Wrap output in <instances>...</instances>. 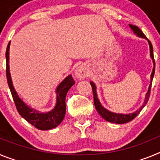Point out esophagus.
Instances as JSON below:
<instances>
[{
	"mask_svg": "<svg viewBox=\"0 0 160 160\" xmlns=\"http://www.w3.org/2000/svg\"><path fill=\"white\" fill-rule=\"evenodd\" d=\"M74 75H75V77L77 78L78 79H79V80L86 78L88 76V72H87V67H86L84 65L79 66L75 70Z\"/></svg>",
	"mask_w": 160,
	"mask_h": 160,
	"instance_id": "34e87169",
	"label": "esophagus"
}]
</instances>
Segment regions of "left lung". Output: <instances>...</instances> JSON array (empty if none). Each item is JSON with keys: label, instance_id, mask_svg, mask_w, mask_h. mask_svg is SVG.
Instances as JSON below:
<instances>
[{"label": "left lung", "instance_id": "8db88e82", "mask_svg": "<svg viewBox=\"0 0 160 160\" xmlns=\"http://www.w3.org/2000/svg\"><path fill=\"white\" fill-rule=\"evenodd\" d=\"M129 26L131 27V29H132L133 32H135V34L137 35L139 38H145L148 41V43H149V46H150V55H151V58L153 60V64H154V68L153 70H152V75H151V82H152V79H153L154 74H155V60H154V55H153V46H152V43L148 40L147 37L144 35L143 32H142L140 29L138 27H137L136 25H129ZM90 85H91V87H92V90H93V94H94V106H95V108L97 110V111L98 112V114L102 117L103 118L107 121L110 122H114V123H117V124H122V123H126V122H128L131 120H133L135 117L139 114L141 111H142V109L145 107L147 103H148V99H149L150 97V94H151V88H152V83L150 85L149 88H148V91L147 92L146 94V97H145V100L143 102V104H142V107L140 108L137 110L135 112L131 113V114H118V113H114V112H111V111H109L108 110L105 109L104 107L102 106V104L100 103L99 100L97 96V92H96V86L93 82H90Z\"/></svg>", "mask_w": 160, "mask_h": 160}]
</instances>
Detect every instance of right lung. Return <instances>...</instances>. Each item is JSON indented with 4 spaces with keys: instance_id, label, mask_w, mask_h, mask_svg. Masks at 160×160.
<instances>
[{
    "instance_id": "right-lung-1",
    "label": "right lung",
    "mask_w": 160,
    "mask_h": 160,
    "mask_svg": "<svg viewBox=\"0 0 160 160\" xmlns=\"http://www.w3.org/2000/svg\"><path fill=\"white\" fill-rule=\"evenodd\" d=\"M9 46L10 42H8L7 46L6 53V77L8 82V87L10 89L11 94L13 98L14 103L16 105L17 110L18 113L21 114L22 118H25L28 122L34 126L35 128L42 131H46L56 128L62 122L66 114V96L68 90L70 87L74 85L75 82L73 81L71 75H68L63 80L58 87L56 89L57 93V99H56V105L54 108L50 111L46 113H41L36 111L34 109L31 108L27 106L19 98L17 94L16 90H14L12 86V79H11L10 73H9V66H8V60H9Z\"/></svg>"
}]
</instances>
